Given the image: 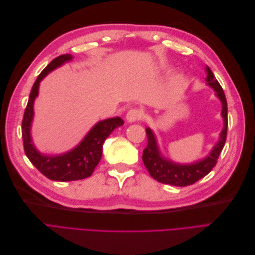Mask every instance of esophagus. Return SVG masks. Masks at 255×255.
Returning a JSON list of instances; mask_svg holds the SVG:
<instances>
[{
    "label": "esophagus",
    "mask_w": 255,
    "mask_h": 255,
    "mask_svg": "<svg viewBox=\"0 0 255 255\" xmlns=\"http://www.w3.org/2000/svg\"><path fill=\"white\" fill-rule=\"evenodd\" d=\"M143 117V112L139 109H132L129 110L127 114V120L128 122H135L142 119Z\"/></svg>",
    "instance_id": "34e87169"
}]
</instances>
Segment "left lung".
<instances>
[{
    "label": "left lung",
    "instance_id": "left-lung-1",
    "mask_svg": "<svg viewBox=\"0 0 255 255\" xmlns=\"http://www.w3.org/2000/svg\"><path fill=\"white\" fill-rule=\"evenodd\" d=\"M206 72L207 75L205 81L211 87H213L216 92V96L220 99L222 103L221 115L223 121H225V127H223V129L220 134V139L215 144L212 152L208 154V156H206L202 160L196 161V163L190 165H180L172 163L171 160L160 155L155 136H154L151 128H145L146 137H148V144H146V148L143 150L142 160L145 168L148 169L150 175L159 183L180 187L188 186V185L196 183L212 171V169L217 164L218 157L223 146H225L228 130L227 99L219 82L216 80L214 73L208 67H206Z\"/></svg>",
    "mask_w": 255,
    "mask_h": 255
}]
</instances>
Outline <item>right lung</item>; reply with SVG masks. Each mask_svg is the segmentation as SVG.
<instances>
[{"label":"right lung","mask_w":255,"mask_h":255,"mask_svg":"<svg viewBox=\"0 0 255 255\" xmlns=\"http://www.w3.org/2000/svg\"><path fill=\"white\" fill-rule=\"evenodd\" d=\"M71 59L72 56L70 54H64V55L54 58L38 75L32 90H30L28 102L22 120L23 146H24L26 156L38 170L52 181H78L90 176L102 157V148L105 139L116 128L125 123L120 117L98 122L76 148L61 154V155H43L36 150L32 142L29 129L34 116L33 105L35 98L38 96L39 83L54 69Z\"/></svg>","instance_id":"right-lung-1"}]
</instances>
